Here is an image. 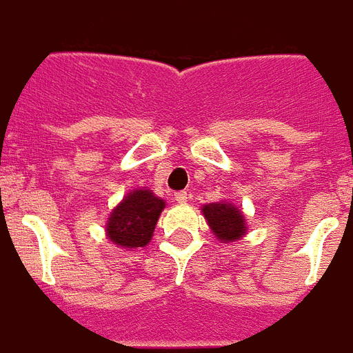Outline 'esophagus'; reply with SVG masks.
<instances>
[{"instance_id": "34e87169", "label": "esophagus", "mask_w": 353, "mask_h": 353, "mask_svg": "<svg viewBox=\"0 0 353 353\" xmlns=\"http://www.w3.org/2000/svg\"><path fill=\"white\" fill-rule=\"evenodd\" d=\"M190 199H191L190 191H180V193L174 194V200H176L179 204H188V202H190Z\"/></svg>"}]
</instances>
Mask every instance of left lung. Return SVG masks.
<instances>
[{
    "instance_id": "8db88e82",
    "label": "left lung",
    "mask_w": 353,
    "mask_h": 353,
    "mask_svg": "<svg viewBox=\"0 0 353 353\" xmlns=\"http://www.w3.org/2000/svg\"><path fill=\"white\" fill-rule=\"evenodd\" d=\"M205 221L210 224L213 235L222 242H235L246 235V219L242 211L230 202H213L202 208Z\"/></svg>"
}]
</instances>
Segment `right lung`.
<instances>
[{"label": "right lung", "mask_w": 353, "mask_h": 353, "mask_svg": "<svg viewBox=\"0 0 353 353\" xmlns=\"http://www.w3.org/2000/svg\"><path fill=\"white\" fill-rule=\"evenodd\" d=\"M165 202L151 190H132L107 219L105 233L120 248L148 246Z\"/></svg>", "instance_id": "add662e5"}]
</instances>
